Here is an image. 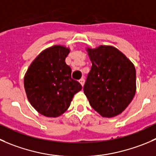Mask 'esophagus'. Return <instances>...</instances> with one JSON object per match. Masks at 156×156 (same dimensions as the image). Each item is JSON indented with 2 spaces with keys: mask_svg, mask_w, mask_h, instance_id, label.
Masks as SVG:
<instances>
[{
  "mask_svg": "<svg viewBox=\"0 0 156 156\" xmlns=\"http://www.w3.org/2000/svg\"><path fill=\"white\" fill-rule=\"evenodd\" d=\"M79 82H80V84H81V86H84V78H81V79L79 80Z\"/></svg>",
  "mask_w": 156,
  "mask_h": 156,
  "instance_id": "1",
  "label": "esophagus"
}]
</instances>
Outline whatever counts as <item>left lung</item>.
Segmentation results:
<instances>
[{"instance_id": "obj_1", "label": "left lung", "mask_w": 156, "mask_h": 156, "mask_svg": "<svg viewBox=\"0 0 156 156\" xmlns=\"http://www.w3.org/2000/svg\"><path fill=\"white\" fill-rule=\"evenodd\" d=\"M92 62L83 90L94 110L104 117L121 113L136 94V69L124 54L110 46L87 49Z\"/></svg>"}]
</instances>
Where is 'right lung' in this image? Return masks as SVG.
<instances>
[{
	"instance_id": "obj_1",
	"label": "right lung",
	"mask_w": 156,
	"mask_h": 156,
	"mask_svg": "<svg viewBox=\"0 0 156 156\" xmlns=\"http://www.w3.org/2000/svg\"><path fill=\"white\" fill-rule=\"evenodd\" d=\"M69 48L53 46L45 49L29 67L24 88L31 105L48 117H57L67 110L81 84L72 78V69L66 63Z\"/></svg>"
}]
</instances>
